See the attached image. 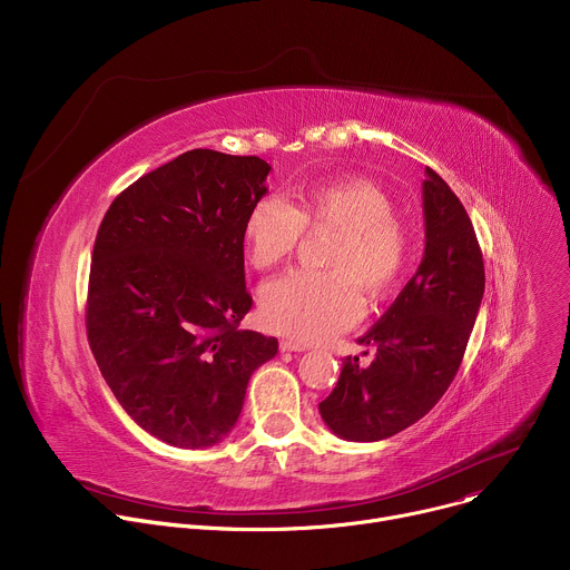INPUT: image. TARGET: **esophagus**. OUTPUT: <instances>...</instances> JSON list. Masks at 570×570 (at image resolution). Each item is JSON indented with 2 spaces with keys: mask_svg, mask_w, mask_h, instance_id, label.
Returning a JSON list of instances; mask_svg holds the SVG:
<instances>
[{
  "mask_svg": "<svg viewBox=\"0 0 570 570\" xmlns=\"http://www.w3.org/2000/svg\"><path fill=\"white\" fill-rule=\"evenodd\" d=\"M279 350H282V352H304L306 345H304V343H297V341H282V343H279Z\"/></svg>",
  "mask_w": 570,
  "mask_h": 570,
  "instance_id": "obj_1",
  "label": "esophagus"
}]
</instances>
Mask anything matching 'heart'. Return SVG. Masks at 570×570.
Returning <instances> with one entry per match:
<instances>
[{
  "mask_svg": "<svg viewBox=\"0 0 570 570\" xmlns=\"http://www.w3.org/2000/svg\"><path fill=\"white\" fill-rule=\"evenodd\" d=\"M308 229H336L322 273L297 271L264 286L259 315L271 332L315 343L345 332L361 317L363 297L392 295L411 268V236L394 218L392 198L372 180L313 183L295 203L259 198L243 220V243L257 271L284 264Z\"/></svg>",
  "mask_w": 570,
  "mask_h": 570,
  "instance_id": "heart-1",
  "label": "heart"
}]
</instances>
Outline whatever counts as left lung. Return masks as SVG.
<instances>
[{
	"mask_svg": "<svg viewBox=\"0 0 570 570\" xmlns=\"http://www.w3.org/2000/svg\"><path fill=\"white\" fill-rule=\"evenodd\" d=\"M422 198L424 259L358 338L376 356L367 367L347 356L336 387L320 403L324 424L350 442L392 438L433 409L462 363L482 302V253L466 209L429 167Z\"/></svg>",
	"mask_w": 570,
	"mask_h": 570,
	"instance_id": "left-lung-1",
	"label": "left lung"
}]
</instances>
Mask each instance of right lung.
Returning a JSON list of instances; mask_svg holds the SVG:
<instances>
[{
  "instance_id": "right-lung-1",
  "label": "right lung",
  "mask_w": 570,
  "mask_h": 570,
  "mask_svg": "<svg viewBox=\"0 0 570 570\" xmlns=\"http://www.w3.org/2000/svg\"><path fill=\"white\" fill-rule=\"evenodd\" d=\"M268 161L194 148L128 189L97 232L86 327L121 409L153 438L205 449L236 424L277 338L238 330L253 306L243 220Z\"/></svg>"
}]
</instances>
